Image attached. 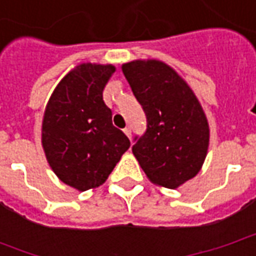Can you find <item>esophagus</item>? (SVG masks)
Returning a JSON list of instances; mask_svg holds the SVG:
<instances>
[{"instance_id":"obj_1","label":"esophagus","mask_w":256,"mask_h":256,"mask_svg":"<svg viewBox=\"0 0 256 256\" xmlns=\"http://www.w3.org/2000/svg\"><path fill=\"white\" fill-rule=\"evenodd\" d=\"M123 132H124V134L128 136V138H132V128H124V130H123Z\"/></svg>"}]
</instances>
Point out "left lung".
<instances>
[{
    "label": "left lung",
    "instance_id": "obj_1",
    "mask_svg": "<svg viewBox=\"0 0 256 256\" xmlns=\"http://www.w3.org/2000/svg\"><path fill=\"white\" fill-rule=\"evenodd\" d=\"M122 71L146 116L145 133L134 137V156L152 182L178 188L200 172L207 156L203 108L186 82L159 60L130 62Z\"/></svg>",
    "mask_w": 256,
    "mask_h": 256
}]
</instances>
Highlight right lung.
<instances>
[{
  "instance_id": "1",
  "label": "right lung",
  "mask_w": 256,
  "mask_h": 256,
  "mask_svg": "<svg viewBox=\"0 0 256 256\" xmlns=\"http://www.w3.org/2000/svg\"><path fill=\"white\" fill-rule=\"evenodd\" d=\"M114 72L111 64H80L60 80L45 110L42 146L48 163L64 184L80 192L106 182L130 146L102 100Z\"/></svg>"
}]
</instances>
